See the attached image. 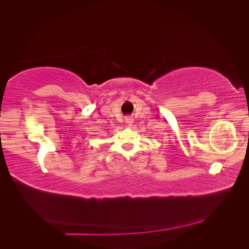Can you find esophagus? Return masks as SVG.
<instances>
[{
	"instance_id": "obj_1",
	"label": "esophagus",
	"mask_w": 249,
	"mask_h": 249,
	"mask_svg": "<svg viewBox=\"0 0 249 249\" xmlns=\"http://www.w3.org/2000/svg\"><path fill=\"white\" fill-rule=\"evenodd\" d=\"M133 118L132 117H130V116H127V117H125V123L127 124H133Z\"/></svg>"
}]
</instances>
